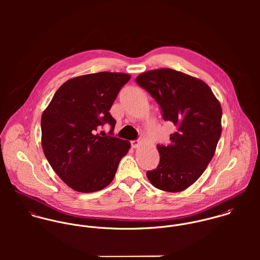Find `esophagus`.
<instances>
[{"mask_svg":"<svg viewBox=\"0 0 260 260\" xmlns=\"http://www.w3.org/2000/svg\"><path fill=\"white\" fill-rule=\"evenodd\" d=\"M139 141L138 140H133V141H131V147L132 148H138V146H139Z\"/></svg>","mask_w":260,"mask_h":260,"instance_id":"34e87169","label":"esophagus"}]
</instances>
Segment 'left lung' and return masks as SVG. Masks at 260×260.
Masks as SVG:
<instances>
[{
    "label": "left lung",
    "instance_id": "8db88e82",
    "mask_svg": "<svg viewBox=\"0 0 260 260\" xmlns=\"http://www.w3.org/2000/svg\"><path fill=\"white\" fill-rule=\"evenodd\" d=\"M136 82L157 101L163 119L176 126L171 143L157 145L160 162L147 178L160 190L183 191L214 156L222 131L220 103L205 82L169 68L144 72Z\"/></svg>",
    "mask_w": 260,
    "mask_h": 260
}]
</instances>
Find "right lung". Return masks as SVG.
Listing matches in <instances>:
<instances>
[{"label": "right lung", "mask_w": 260, "mask_h": 260, "mask_svg": "<svg viewBox=\"0 0 260 260\" xmlns=\"http://www.w3.org/2000/svg\"><path fill=\"white\" fill-rule=\"evenodd\" d=\"M125 73L99 72L75 77L55 93L42 114V147L57 175L75 191L101 190L114 179L130 142L97 134L116 120L109 110L121 88L130 80Z\"/></svg>", "instance_id": "obj_1"}]
</instances>
